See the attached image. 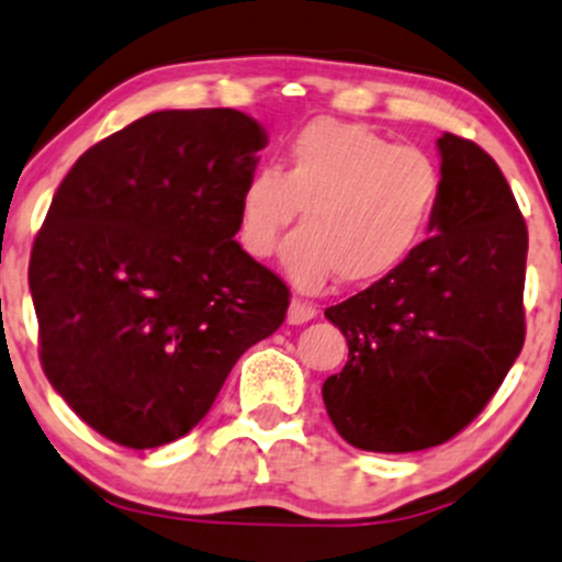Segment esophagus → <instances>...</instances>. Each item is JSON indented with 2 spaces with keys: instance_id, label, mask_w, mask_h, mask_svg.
Returning a JSON list of instances; mask_svg holds the SVG:
<instances>
[{
  "instance_id": "34e87169",
  "label": "esophagus",
  "mask_w": 562,
  "mask_h": 562,
  "mask_svg": "<svg viewBox=\"0 0 562 562\" xmlns=\"http://www.w3.org/2000/svg\"><path fill=\"white\" fill-rule=\"evenodd\" d=\"M315 315H318V310H315V304L302 302V299H293L291 307H288V324H293V326L307 324V321H313Z\"/></svg>"
}]
</instances>
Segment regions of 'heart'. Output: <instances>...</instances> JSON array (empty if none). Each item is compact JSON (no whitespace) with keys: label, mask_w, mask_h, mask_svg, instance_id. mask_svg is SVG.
<instances>
[{"label":"heart","mask_w":562,"mask_h":562,"mask_svg":"<svg viewBox=\"0 0 562 562\" xmlns=\"http://www.w3.org/2000/svg\"><path fill=\"white\" fill-rule=\"evenodd\" d=\"M439 198L442 172L426 150L324 117L293 136L277 170L260 167L244 181L238 244L249 258H271L302 211L304 227L282 255L293 285L318 291L335 274L370 285L417 252Z\"/></svg>","instance_id":"b5f03b06"}]
</instances>
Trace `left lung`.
I'll list each match as a JSON object with an SVG mask.
<instances>
[{
    "mask_svg": "<svg viewBox=\"0 0 562 562\" xmlns=\"http://www.w3.org/2000/svg\"><path fill=\"white\" fill-rule=\"evenodd\" d=\"M437 148L434 236L324 313L346 335L348 362L321 395L331 426L359 450L414 453L453 439L525 346V216L486 150L456 134Z\"/></svg>",
    "mask_w": 562,
    "mask_h": 562,
    "instance_id": "8db88e82",
    "label": "left lung"
}]
</instances>
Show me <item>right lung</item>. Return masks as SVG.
I'll list each match as a JSON object with an SVG mask.
<instances>
[{"mask_svg": "<svg viewBox=\"0 0 562 562\" xmlns=\"http://www.w3.org/2000/svg\"><path fill=\"white\" fill-rule=\"evenodd\" d=\"M236 109L145 114L79 156L30 258L46 379L101 437L148 450L209 414L285 282L236 241L266 148Z\"/></svg>", "mask_w": 562, "mask_h": 562, "instance_id": "add662e5", "label": "right lung"}]
</instances>
